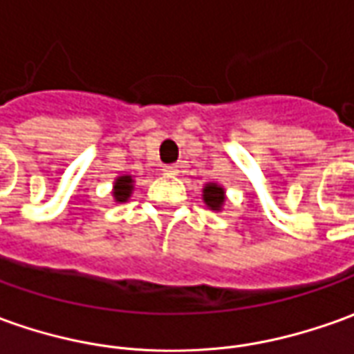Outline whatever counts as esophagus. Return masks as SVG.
I'll list each match as a JSON object with an SVG mask.
<instances>
[{
	"label": "esophagus",
	"instance_id": "obj_1",
	"mask_svg": "<svg viewBox=\"0 0 354 354\" xmlns=\"http://www.w3.org/2000/svg\"><path fill=\"white\" fill-rule=\"evenodd\" d=\"M162 172H165V174H178V167L176 165H165V167H162Z\"/></svg>",
	"mask_w": 354,
	"mask_h": 354
}]
</instances>
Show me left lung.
Segmentation results:
<instances>
[{"label": "left lung", "mask_w": 354, "mask_h": 354, "mask_svg": "<svg viewBox=\"0 0 354 354\" xmlns=\"http://www.w3.org/2000/svg\"><path fill=\"white\" fill-rule=\"evenodd\" d=\"M201 199L207 205V209L218 213V211H223L225 203H227V189L217 182H207L201 189Z\"/></svg>", "instance_id": "8db88e82"}]
</instances>
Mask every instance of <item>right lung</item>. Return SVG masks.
<instances>
[{
    "instance_id": "add662e5",
    "label": "right lung",
    "mask_w": 354,
    "mask_h": 354,
    "mask_svg": "<svg viewBox=\"0 0 354 354\" xmlns=\"http://www.w3.org/2000/svg\"><path fill=\"white\" fill-rule=\"evenodd\" d=\"M133 184L136 180L129 174L124 176H118L114 180V186H112V197H114V203H126L127 199L133 194Z\"/></svg>"
}]
</instances>
